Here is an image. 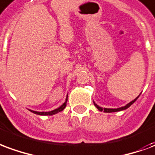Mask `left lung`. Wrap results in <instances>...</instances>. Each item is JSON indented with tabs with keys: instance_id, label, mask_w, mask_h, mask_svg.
<instances>
[{
	"instance_id": "left-lung-1",
	"label": "left lung",
	"mask_w": 155,
	"mask_h": 155,
	"mask_svg": "<svg viewBox=\"0 0 155 155\" xmlns=\"http://www.w3.org/2000/svg\"><path fill=\"white\" fill-rule=\"evenodd\" d=\"M138 98H139V96L136 98H135L134 100L131 101L130 103H129L128 104H127L126 106L121 107H119V108H114V109H113V108H102L101 107L98 106V105L95 104V103H94V106L96 107H97V108H98L99 111H101V112H103V111H104V112H105V113H113V112H119V111H121V110L127 109V108H128V107H130L131 104H134V103H135V102L136 101V99H137Z\"/></svg>"
}]
</instances>
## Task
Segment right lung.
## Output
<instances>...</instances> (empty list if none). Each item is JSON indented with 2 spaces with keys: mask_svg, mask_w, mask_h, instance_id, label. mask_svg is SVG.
Segmentation results:
<instances>
[{
  "mask_svg": "<svg viewBox=\"0 0 155 155\" xmlns=\"http://www.w3.org/2000/svg\"><path fill=\"white\" fill-rule=\"evenodd\" d=\"M66 102H67V98H66V102H65V103H64V104H63L60 107H58V108L53 110V111H51V112H46V113H44V112H35V111H32V110H30V111L32 112V113H35V114H38V115H42V116L53 115V114H56V113H59V112H61V111H62V110L66 107Z\"/></svg>",
  "mask_w": 155,
  "mask_h": 155,
  "instance_id": "1",
  "label": "right lung"
}]
</instances>
